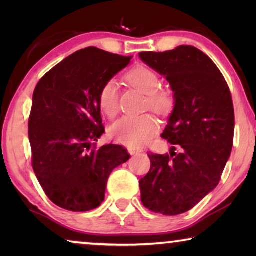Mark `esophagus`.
Instances as JSON below:
<instances>
[{"mask_svg": "<svg viewBox=\"0 0 256 256\" xmlns=\"http://www.w3.org/2000/svg\"><path fill=\"white\" fill-rule=\"evenodd\" d=\"M128 152L130 154V155H138V154L141 152H140L138 149H135V148H132V146H129V148H128Z\"/></svg>", "mask_w": 256, "mask_h": 256, "instance_id": "obj_1", "label": "esophagus"}]
</instances>
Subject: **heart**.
<instances>
[{
	"mask_svg": "<svg viewBox=\"0 0 256 256\" xmlns=\"http://www.w3.org/2000/svg\"><path fill=\"white\" fill-rule=\"evenodd\" d=\"M126 80L130 86L146 94V107L163 114L170 110L172 98L166 90H160V78L155 71L144 66H136L127 74ZM98 102L102 113L108 118L116 116L118 106V85L115 80H108L101 86ZM158 130V124L150 114L138 116H124L113 124L110 134L114 141L128 146H141L149 142Z\"/></svg>",
	"mask_w": 256,
	"mask_h": 256,
	"instance_id": "b5f03b06",
	"label": "heart"
}]
</instances>
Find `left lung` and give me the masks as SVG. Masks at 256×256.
<instances>
[{"mask_svg":"<svg viewBox=\"0 0 256 256\" xmlns=\"http://www.w3.org/2000/svg\"><path fill=\"white\" fill-rule=\"evenodd\" d=\"M140 58L166 76L174 92L162 134L172 144L170 155L148 154L152 164L140 180L141 202L155 213L182 214L219 184L233 146L232 96L220 70L197 48L141 52Z\"/></svg>","mask_w":256,"mask_h":256,"instance_id":"1","label":"left lung"}]
</instances>
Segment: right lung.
<instances>
[{
  "label": "right lung",
  "mask_w": 256,
  "mask_h": 256,
  "mask_svg": "<svg viewBox=\"0 0 256 256\" xmlns=\"http://www.w3.org/2000/svg\"><path fill=\"white\" fill-rule=\"evenodd\" d=\"M130 59L82 48L52 68L34 88L31 164L45 194L59 208L72 212L99 208L110 172L130 157L122 146L96 148L94 143L104 132L99 90Z\"/></svg>",
  "instance_id": "add662e5"
}]
</instances>
